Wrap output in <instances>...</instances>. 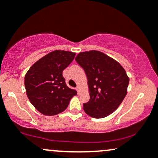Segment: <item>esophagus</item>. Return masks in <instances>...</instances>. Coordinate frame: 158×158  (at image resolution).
I'll return each instance as SVG.
<instances>
[{"label": "esophagus", "instance_id": "esophagus-1", "mask_svg": "<svg viewBox=\"0 0 158 158\" xmlns=\"http://www.w3.org/2000/svg\"><path fill=\"white\" fill-rule=\"evenodd\" d=\"M77 93H78V94H79V93H80V87H79V86H77Z\"/></svg>", "mask_w": 158, "mask_h": 158}]
</instances>
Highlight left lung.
<instances>
[{
    "instance_id": "1",
    "label": "left lung",
    "mask_w": 158,
    "mask_h": 158,
    "mask_svg": "<svg viewBox=\"0 0 158 158\" xmlns=\"http://www.w3.org/2000/svg\"><path fill=\"white\" fill-rule=\"evenodd\" d=\"M76 61L84 69L90 99L83 109L94 118H103L117 109L127 94L129 78L118 61L97 50L81 52Z\"/></svg>"
}]
</instances>
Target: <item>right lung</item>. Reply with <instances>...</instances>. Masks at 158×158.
I'll list each match as a JSON object with an SVG mask.
<instances>
[{"label": "right lung", "instance_id": "obj_1", "mask_svg": "<svg viewBox=\"0 0 158 158\" xmlns=\"http://www.w3.org/2000/svg\"><path fill=\"white\" fill-rule=\"evenodd\" d=\"M76 52L55 50L32 64L24 77L27 97L40 113L53 116L68 108L77 92L67 86L62 72Z\"/></svg>", "mask_w": 158, "mask_h": 158}]
</instances>
